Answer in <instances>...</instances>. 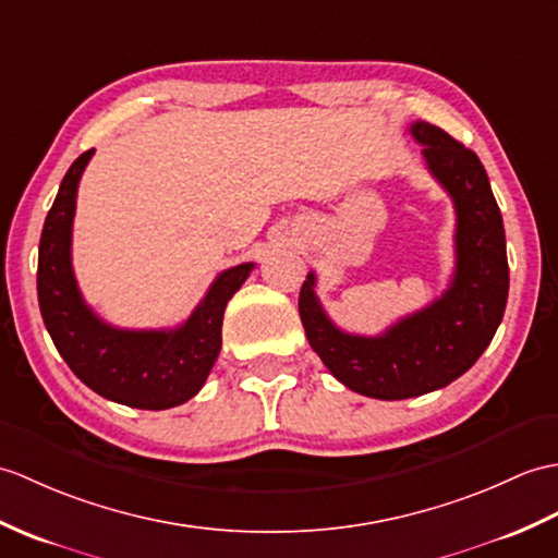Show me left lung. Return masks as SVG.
I'll use <instances>...</instances> for the list:
<instances>
[{"label":"left lung","mask_w":558,"mask_h":558,"mask_svg":"<svg viewBox=\"0 0 558 558\" xmlns=\"http://www.w3.org/2000/svg\"><path fill=\"white\" fill-rule=\"evenodd\" d=\"M409 131L457 211V268L445 294L366 338L328 318L314 274L300 292L306 340L323 364L349 390L390 401L439 390L469 371L495 338L509 296L507 238L481 159L437 125L416 121Z\"/></svg>","instance_id":"1"}]
</instances>
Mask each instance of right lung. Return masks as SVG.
Segmentation results:
<instances>
[{"instance_id":"1","label":"right lung","mask_w":558,"mask_h":558,"mask_svg":"<svg viewBox=\"0 0 558 558\" xmlns=\"http://www.w3.org/2000/svg\"><path fill=\"white\" fill-rule=\"evenodd\" d=\"M95 149L63 175L45 218L37 256V302L51 342L89 390L133 409L161 411L202 390L220 352L223 311L254 264L232 266L211 282L199 306L173 330H123L104 323L83 300L71 266L75 194Z\"/></svg>"}]
</instances>
